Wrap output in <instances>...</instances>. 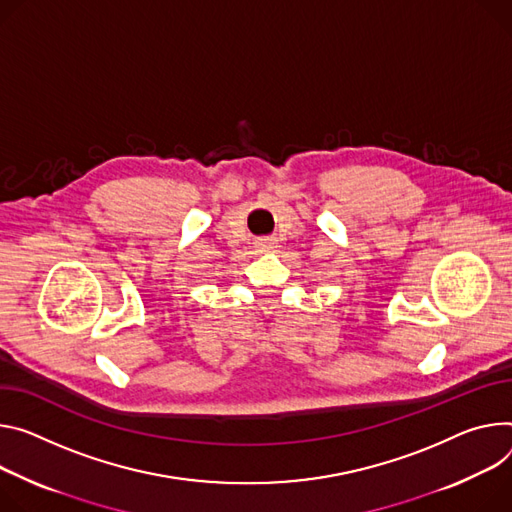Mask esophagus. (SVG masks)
<instances>
[{
	"label": "esophagus",
	"mask_w": 512,
	"mask_h": 512,
	"mask_svg": "<svg viewBox=\"0 0 512 512\" xmlns=\"http://www.w3.org/2000/svg\"><path fill=\"white\" fill-rule=\"evenodd\" d=\"M257 247H259L261 251H271V249H275V239H271V237L259 239V241H257Z\"/></svg>",
	"instance_id": "obj_1"
}]
</instances>
